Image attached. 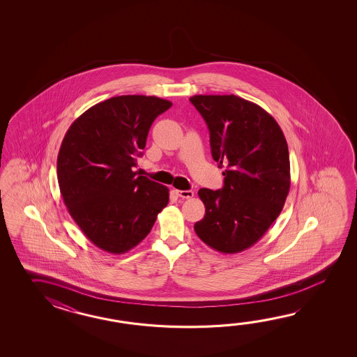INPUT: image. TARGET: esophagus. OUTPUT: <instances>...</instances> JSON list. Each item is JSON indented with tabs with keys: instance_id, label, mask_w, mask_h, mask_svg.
Returning <instances> with one entry per match:
<instances>
[{
	"instance_id": "esophagus-1",
	"label": "esophagus",
	"mask_w": 357,
	"mask_h": 357,
	"mask_svg": "<svg viewBox=\"0 0 357 357\" xmlns=\"http://www.w3.org/2000/svg\"><path fill=\"white\" fill-rule=\"evenodd\" d=\"M176 192L182 199H190V197H194V191L192 190H176Z\"/></svg>"
}]
</instances>
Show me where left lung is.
I'll return each instance as SVG.
<instances>
[{"mask_svg":"<svg viewBox=\"0 0 357 357\" xmlns=\"http://www.w3.org/2000/svg\"><path fill=\"white\" fill-rule=\"evenodd\" d=\"M211 135L213 160L226 166L220 190L200 189L204 218L199 238L235 254L259 240L280 215L289 195V146L280 125L261 107L237 96H194Z\"/></svg>","mask_w":357,"mask_h":357,"instance_id":"1","label":"left lung"}]
</instances>
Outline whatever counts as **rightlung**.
<instances>
[{"label": "right lung", "mask_w": 357, "mask_h": 357, "mask_svg": "<svg viewBox=\"0 0 357 357\" xmlns=\"http://www.w3.org/2000/svg\"><path fill=\"white\" fill-rule=\"evenodd\" d=\"M172 103L146 96H120L86 109L68 128L57 157L63 203L91 243L123 254L151 232L168 204L169 190L137 176L153 121Z\"/></svg>", "instance_id": "right-lung-1"}]
</instances>
